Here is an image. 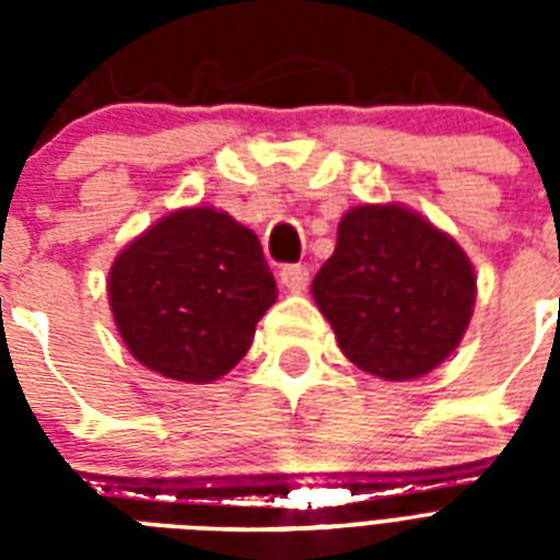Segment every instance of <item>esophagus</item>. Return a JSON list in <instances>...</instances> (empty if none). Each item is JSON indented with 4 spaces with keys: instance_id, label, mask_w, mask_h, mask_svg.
<instances>
[{
    "instance_id": "34e87169",
    "label": "esophagus",
    "mask_w": 560,
    "mask_h": 560,
    "mask_svg": "<svg viewBox=\"0 0 560 560\" xmlns=\"http://www.w3.org/2000/svg\"><path fill=\"white\" fill-rule=\"evenodd\" d=\"M279 281L290 293H302L311 281V272H307L305 264H284L279 270Z\"/></svg>"
}]
</instances>
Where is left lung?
<instances>
[{
	"instance_id": "obj_1",
	"label": "left lung",
	"mask_w": 560,
	"mask_h": 560,
	"mask_svg": "<svg viewBox=\"0 0 560 560\" xmlns=\"http://www.w3.org/2000/svg\"><path fill=\"white\" fill-rule=\"evenodd\" d=\"M474 296L468 255L404 206L351 209L314 279L342 354L386 381L433 372L459 346Z\"/></svg>"
}]
</instances>
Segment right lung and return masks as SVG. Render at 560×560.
Listing matches in <instances>:
<instances>
[{"mask_svg":"<svg viewBox=\"0 0 560 560\" xmlns=\"http://www.w3.org/2000/svg\"><path fill=\"white\" fill-rule=\"evenodd\" d=\"M276 279L255 232L209 206L174 211L118 255L109 307L142 366L209 383L253 346Z\"/></svg>","mask_w":560,"mask_h":560,"instance_id":"obj_1","label":"right lung"}]
</instances>
